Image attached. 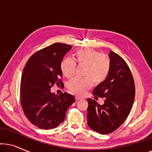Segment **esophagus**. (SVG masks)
Listing matches in <instances>:
<instances>
[{
    "instance_id": "1",
    "label": "esophagus",
    "mask_w": 152,
    "mask_h": 152,
    "mask_svg": "<svg viewBox=\"0 0 152 152\" xmlns=\"http://www.w3.org/2000/svg\"><path fill=\"white\" fill-rule=\"evenodd\" d=\"M82 99V97H81L80 96H75V99L76 100H80V99Z\"/></svg>"
}]
</instances>
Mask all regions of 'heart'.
<instances>
[{"label": "heart", "mask_w": 152, "mask_h": 152, "mask_svg": "<svg viewBox=\"0 0 152 152\" xmlns=\"http://www.w3.org/2000/svg\"><path fill=\"white\" fill-rule=\"evenodd\" d=\"M75 59L80 65H86L85 77H73L67 83V88L73 93L82 95L92 86L93 82L99 84L107 80L111 68L110 58L95 50L82 49L76 52ZM62 74L69 78L75 73L76 63L70 58H65L60 64Z\"/></svg>", "instance_id": "1"}]
</instances>
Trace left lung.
<instances>
[{"instance_id": "obj_1", "label": "left lung", "mask_w": 152, "mask_h": 152, "mask_svg": "<svg viewBox=\"0 0 152 152\" xmlns=\"http://www.w3.org/2000/svg\"><path fill=\"white\" fill-rule=\"evenodd\" d=\"M111 62L109 75L93 91L95 97L104 99L99 105L95 99L88 103L87 123L100 134H109L117 129L127 118L135 97V84L126 61L113 51L109 53Z\"/></svg>"}]
</instances>
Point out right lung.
I'll list each match as a JSON object with an SVG mask.
<instances>
[{
    "instance_id": "right-lung-1",
    "label": "right lung",
    "mask_w": 152,
    "mask_h": 152,
    "mask_svg": "<svg viewBox=\"0 0 152 152\" xmlns=\"http://www.w3.org/2000/svg\"><path fill=\"white\" fill-rule=\"evenodd\" d=\"M71 45L55 43L31 56L25 66L20 81V104L31 123L43 129L56 128L65 119L68 107L75 102L67 93L50 92L54 84L64 86L60 64Z\"/></svg>"
}]
</instances>
